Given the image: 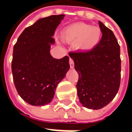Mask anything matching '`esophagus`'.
Listing matches in <instances>:
<instances>
[{
  "label": "esophagus",
  "instance_id": "esophagus-1",
  "mask_svg": "<svg viewBox=\"0 0 132 132\" xmlns=\"http://www.w3.org/2000/svg\"><path fill=\"white\" fill-rule=\"evenodd\" d=\"M69 64H70L71 69H73V67H74V62H73V60L71 58L69 59Z\"/></svg>",
  "mask_w": 132,
  "mask_h": 132
}]
</instances>
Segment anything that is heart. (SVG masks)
Returning a JSON list of instances; mask_svg holds the SVG:
<instances>
[{
  "label": "heart",
  "instance_id": "b5f03b06",
  "mask_svg": "<svg viewBox=\"0 0 132 132\" xmlns=\"http://www.w3.org/2000/svg\"><path fill=\"white\" fill-rule=\"evenodd\" d=\"M62 38L67 43H74L75 48L78 52H88L99 44L102 31L96 26L85 22H76L63 29Z\"/></svg>",
  "mask_w": 132,
  "mask_h": 132
}]
</instances>
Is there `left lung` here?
Instances as JSON below:
<instances>
[{"label":"left lung","instance_id":"1","mask_svg":"<svg viewBox=\"0 0 132 132\" xmlns=\"http://www.w3.org/2000/svg\"><path fill=\"white\" fill-rule=\"evenodd\" d=\"M102 36L99 44L88 52L69 53L78 73V96L83 107L100 110L118 92L121 78L120 47L112 31L99 21Z\"/></svg>","mask_w":132,"mask_h":132}]
</instances>
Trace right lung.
Returning <instances> with one entry per match:
<instances>
[{
	"label": "right lung",
	"mask_w": 132,
	"mask_h": 132,
	"mask_svg": "<svg viewBox=\"0 0 132 132\" xmlns=\"http://www.w3.org/2000/svg\"><path fill=\"white\" fill-rule=\"evenodd\" d=\"M64 15L38 20L25 28L13 48L12 73L19 95L34 106L52 102L58 84L70 69L69 57L56 59L50 54L53 36Z\"/></svg>",
	"instance_id": "right-lung-1"
}]
</instances>
